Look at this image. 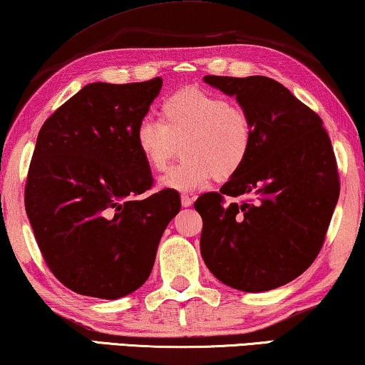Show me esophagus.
Instances as JSON below:
<instances>
[{
  "instance_id": "esophagus-1",
  "label": "esophagus",
  "mask_w": 365,
  "mask_h": 365,
  "mask_svg": "<svg viewBox=\"0 0 365 365\" xmlns=\"http://www.w3.org/2000/svg\"><path fill=\"white\" fill-rule=\"evenodd\" d=\"M193 205V198L188 197V195H182V206L188 208V206Z\"/></svg>"
}]
</instances>
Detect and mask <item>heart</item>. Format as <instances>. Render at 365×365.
Here are the masks:
<instances>
[{
	"label": "heart",
	"instance_id": "1",
	"mask_svg": "<svg viewBox=\"0 0 365 365\" xmlns=\"http://www.w3.org/2000/svg\"><path fill=\"white\" fill-rule=\"evenodd\" d=\"M135 148L154 172H165L182 144L185 159L160 187L193 192L213 178L230 180L251 155L254 124L246 108L221 95L183 88L164 98L159 121L145 118L135 128Z\"/></svg>",
	"mask_w": 365,
	"mask_h": 365
}]
</instances>
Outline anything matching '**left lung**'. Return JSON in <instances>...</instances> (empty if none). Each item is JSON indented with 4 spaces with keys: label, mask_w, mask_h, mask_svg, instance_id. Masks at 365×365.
Wrapping results in <instances>:
<instances>
[{
    "label": "left lung",
    "mask_w": 365,
    "mask_h": 365,
    "mask_svg": "<svg viewBox=\"0 0 365 365\" xmlns=\"http://www.w3.org/2000/svg\"><path fill=\"white\" fill-rule=\"evenodd\" d=\"M205 81L246 108L254 140L241 172L195 201L203 220L201 257L222 284L267 292L295 280L322 251L339 198L333 145L322 118L279 81L260 75Z\"/></svg>",
    "instance_id": "obj_1"
}]
</instances>
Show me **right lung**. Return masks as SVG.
<instances>
[{"mask_svg":"<svg viewBox=\"0 0 365 365\" xmlns=\"http://www.w3.org/2000/svg\"><path fill=\"white\" fill-rule=\"evenodd\" d=\"M162 78L90 83L46 119L27 172L26 213L47 267L85 297H126L149 279L175 190L152 188L135 128Z\"/></svg>","mask_w":365,"mask_h":365,"instance_id":"obj_1","label":"right lung"}]
</instances>
